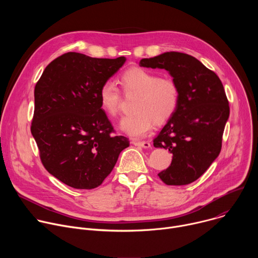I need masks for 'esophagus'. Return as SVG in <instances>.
Instances as JSON below:
<instances>
[{
	"label": "esophagus",
	"instance_id": "esophagus-1",
	"mask_svg": "<svg viewBox=\"0 0 258 258\" xmlns=\"http://www.w3.org/2000/svg\"><path fill=\"white\" fill-rule=\"evenodd\" d=\"M133 144L135 146L142 147V148H145V149H148L151 147V144L147 141H133Z\"/></svg>",
	"mask_w": 258,
	"mask_h": 258
}]
</instances>
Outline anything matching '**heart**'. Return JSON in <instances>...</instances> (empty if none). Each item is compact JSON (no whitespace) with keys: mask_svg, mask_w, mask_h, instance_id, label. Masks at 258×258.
<instances>
[{"mask_svg":"<svg viewBox=\"0 0 258 258\" xmlns=\"http://www.w3.org/2000/svg\"><path fill=\"white\" fill-rule=\"evenodd\" d=\"M120 85L125 94H138L134 104L136 112L123 116L119 128L127 136L139 139L145 137L154 123L167 122L176 112L179 104V89L168 78L142 67H131L120 77ZM99 101L109 116L114 117L119 111L121 94L116 85L106 81L99 89Z\"/></svg>","mask_w":258,"mask_h":258,"instance_id":"obj_1","label":"heart"}]
</instances>
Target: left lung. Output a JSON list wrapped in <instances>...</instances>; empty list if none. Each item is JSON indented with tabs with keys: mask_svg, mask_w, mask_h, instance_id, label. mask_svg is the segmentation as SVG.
Masks as SVG:
<instances>
[{
	"mask_svg": "<svg viewBox=\"0 0 258 258\" xmlns=\"http://www.w3.org/2000/svg\"><path fill=\"white\" fill-rule=\"evenodd\" d=\"M139 65L168 71L179 89L174 115L154 139L156 148L172 153L171 164L158 173L168 186L188 185L217 158L230 107L219 78L195 57L165 52L144 58Z\"/></svg>",
	"mask_w": 258,
	"mask_h": 258,
	"instance_id": "8db88e82",
	"label": "left lung"
}]
</instances>
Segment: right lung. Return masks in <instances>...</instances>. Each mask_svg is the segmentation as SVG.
Masks as SVG:
<instances>
[{
  "instance_id": "add662e5",
  "label": "right lung",
  "mask_w": 258,
  "mask_h": 258,
  "mask_svg": "<svg viewBox=\"0 0 258 258\" xmlns=\"http://www.w3.org/2000/svg\"><path fill=\"white\" fill-rule=\"evenodd\" d=\"M125 60L69 52L53 60L35 85L31 135L45 168L69 187H99L130 146L114 135L98 96Z\"/></svg>"
}]
</instances>
